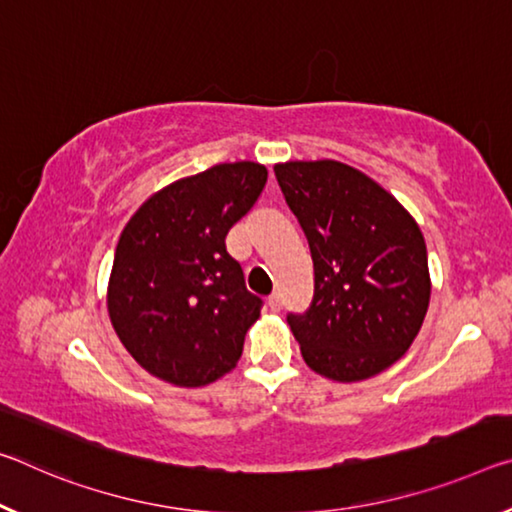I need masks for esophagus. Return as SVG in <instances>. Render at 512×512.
I'll use <instances>...</instances> for the list:
<instances>
[{"label":"esophagus","mask_w":512,"mask_h":512,"mask_svg":"<svg viewBox=\"0 0 512 512\" xmlns=\"http://www.w3.org/2000/svg\"><path fill=\"white\" fill-rule=\"evenodd\" d=\"M269 307H271V312H280V307H282L280 294H271L269 296Z\"/></svg>","instance_id":"esophagus-1"}]
</instances>
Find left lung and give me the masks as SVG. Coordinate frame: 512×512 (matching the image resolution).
Instances as JSON below:
<instances>
[{
  "label": "left lung",
  "instance_id": "obj_1",
  "mask_svg": "<svg viewBox=\"0 0 512 512\" xmlns=\"http://www.w3.org/2000/svg\"><path fill=\"white\" fill-rule=\"evenodd\" d=\"M303 227L314 298L287 314L303 360L339 383L376 376L415 342L431 300L426 241L383 186L332 159L273 168Z\"/></svg>",
  "mask_w": 512,
  "mask_h": 512
}]
</instances>
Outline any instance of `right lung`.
Wrapping results in <instances>:
<instances>
[{
  "label": "right lung",
  "mask_w": 512,
  "mask_h": 512,
  "mask_svg": "<svg viewBox=\"0 0 512 512\" xmlns=\"http://www.w3.org/2000/svg\"><path fill=\"white\" fill-rule=\"evenodd\" d=\"M255 161L218 164L154 193L125 225L113 255L107 307L141 367L166 383L200 387L234 369L259 319L225 237L266 184Z\"/></svg>",
  "instance_id": "right-lung-1"
}]
</instances>
